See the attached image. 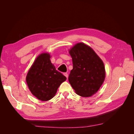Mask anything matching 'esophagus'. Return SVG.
Masks as SVG:
<instances>
[{
  "label": "esophagus",
  "instance_id": "obj_1",
  "mask_svg": "<svg viewBox=\"0 0 134 134\" xmlns=\"http://www.w3.org/2000/svg\"><path fill=\"white\" fill-rule=\"evenodd\" d=\"M63 74H64V76H65L66 77L67 79L68 78V73H66V72H64V73Z\"/></svg>",
  "mask_w": 134,
  "mask_h": 134
}]
</instances>
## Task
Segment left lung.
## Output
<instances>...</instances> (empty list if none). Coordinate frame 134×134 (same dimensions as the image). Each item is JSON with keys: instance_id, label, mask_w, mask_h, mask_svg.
<instances>
[{"instance_id": "left-lung-1", "label": "left lung", "mask_w": 134, "mask_h": 134, "mask_svg": "<svg viewBox=\"0 0 134 134\" xmlns=\"http://www.w3.org/2000/svg\"><path fill=\"white\" fill-rule=\"evenodd\" d=\"M73 68L69 82L77 94L91 97L99 90L106 76L104 64L94 51L84 43H78L69 50Z\"/></svg>"}]
</instances>
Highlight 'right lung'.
I'll return each mask as SVG.
<instances>
[{"label": "right lung", "mask_w": 134, "mask_h": 134, "mask_svg": "<svg viewBox=\"0 0 134 134\" xmlns=\"http://www.w3.org/2000/svg\"><path fill=\"white\" fill-rule=\"evenodd\" d=\"M50 55L42 53L36 58L26 76V82L32 94L42 101L55 96L60 84L66 78L56 70L50 61Z\"/></svg>", "instance_id": "add662e5"}]
</instances>
